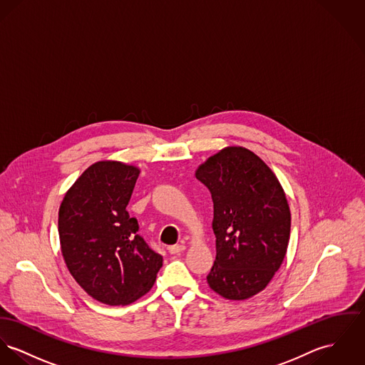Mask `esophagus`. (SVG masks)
Segmentation results:
<instances>
[{
  "instance_id": "obj_1",
  "label": "esophagus",
  "mask_w": 365,
  "mask_h": 365,
  "mask_svg": "<svg viewBox=\"0 0 365 365\" xmlns=\"http://www.w3.org/2000/svg\"><path fill=\"white\" fill-rule=\"evenodd\" d=\"M184 250H185V245H182V244H175V245L168 247V252L173 254V255H178V254H181Z\"/></svg>"
}]
</instances>
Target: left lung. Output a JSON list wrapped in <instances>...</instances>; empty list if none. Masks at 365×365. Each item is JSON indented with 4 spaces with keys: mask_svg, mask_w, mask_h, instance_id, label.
<instances>
[{
    "mask_svg": "<svg viewBox=\"0 0 365 365\" xmlns=\"http://www.w3.org/2000/svg\"><path fill=\"white\" fill-rule=\"evenodd\" d=\"M213 199L216 259L209 287L227 299L262 292L283 264L292 215L284 190L265 162L242 146H227L195 171Z\"/></svg>",
    "mask_w": 365,
    "mask_h": 365,
    "instance_id": "8db88e82",
    "label": "left lung"
}]
</instances>
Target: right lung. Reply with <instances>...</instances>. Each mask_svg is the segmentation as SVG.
Returning a JSON list of instances; mask_svg holds the SVG:
<instances>
[{"label":"right lung","mask_w":365,"mask_h":365,"mask_svg":"<svg viewBox=\"0 0 365 365\" xmlns=\"http://www.w3.org/2000/svg\"><path fill=\"white\" fill-rule=\"evenodd\" d=\"M140 170L117 160L88 167L66 191L58 234L76 283L107 305H128L155 284L163 257L138 234L127 212Z\"/></svg>","instance_id":"obj_1"}]
</instances>
